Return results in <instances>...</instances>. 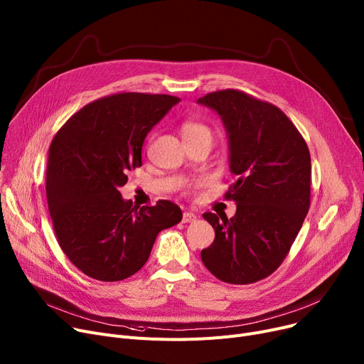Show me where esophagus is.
Returning a JSON list of instances; mask_svg holds the SVG:
<instances>
[{"label": "esophagus", "mask_w": 364, "mask_h": 364, "mask_svg": "<svg viewBox=\"0 0 364 364\" xmlns=\"http://www.w3.org/2000/svg\"><path fill=\"white\" fill-rule=\"evenodd\" d=\"M196 218H198V215H196L195 213L186 211V213L183 214V223H193V221H196Z\"/></svg>", "instance_id": "esophagus-1"}]
</instances>
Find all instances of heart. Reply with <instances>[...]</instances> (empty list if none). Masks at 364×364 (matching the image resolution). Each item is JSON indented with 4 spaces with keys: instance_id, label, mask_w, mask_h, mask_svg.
<instances>
[{
    "instance_id": "b5f03b06",
    "label": "heart",
    "mask_w": 364,
    "mask_h": 364,
    "mask_svg": "<svg viewBox=\"0 0 364 364\" xmlns=\"http://www.w3.org/2000/svg\"><path fill=\"white\" fill-rule=\"evenodd\" d=\"M181 136L184 141H211L214 140L213 128L200 121H186L181 127ZM193 187V186H192Z\"/></svg>"
}]
</instances>
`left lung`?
<instances>
[{"label":"left lung","instance_id":"1","mask_svg":"<svg viewBox=\"0 0 364 364\" xmlns=\"http://www.w3.org/2000/svg\"><path fill=\"white\" fill-rule=\"evenodd\" d=\"M198 103L214 109L225 127L236 181L224 198L237 205L230 220L203 214L215 239L200 257L221 282L250 284L279 269L307 217L310 150L277 106L251 94L220 90Z\"/></svg>","mask_w":364,"mask_h":364}]
</instances>
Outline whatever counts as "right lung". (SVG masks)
<instances>
[{"label": "right lung", "instance_id": "obj_1", "mask_svg": "<svg viewBox=\"0 0 364 364\" xmlns=\"http://www.w3.org/2000/svg\"><path fill=\"white\" fill-rule=\"evenodd\" d=\"M178 102L168 94H112L72 114L51 140L46 190L53 228L88 277L119 282L136 274L158 233L181 221L176 203L139 209L119 193L128 171L141 166L147 132Z\"/></svg>", "mask_w": 364, "mask_h": 364}]
</instances>
